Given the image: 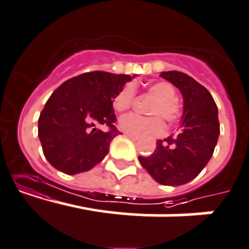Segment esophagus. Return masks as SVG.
<instances>
[{
	"mask_svg": "<svg viewBox=\"0 0 249 249\" xmlns=\"http://www.w3.org/2000/svg\"><path fill=\"white\" fill-rule=\"evenodd\" d=\"M126 136L128 137V138H131L132 141H138L139 139V137H136V136H133V134H129V133H126Z\"/></svg>",
	"mask_w": 249,
	"mask_h": 249,
	"instance_id": "obj_1",
	"label": "esophagus"
}]
</instances>
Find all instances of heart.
<instances>
[{
	"label": "heart",
	"mask_w": 249,
	"mask_h": 249,
	"mask_svg": "<svg viewBox=\"0 0 249 249\" xmlns=\"http://www.w3.org/2000/svg\"><path fill=\"white\" fill-rule=\"evenodd\" d=\"M149 93L155 96L150 107V113L154 116H141L136 113L122 116L118 121L121 131L133 134L136 137H156L165 132V122L174 123L179 120L182 107L176 99L175 88L167 82H154L148 87ZM134 100V88L128 84L116 95L113 107L118 112L128 110Z\"/></svg>",
	"instance_id": "b5f03b06"
}]
</instances>
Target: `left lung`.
<instances>
[{"instance_id": "left-lung-1", "label": "left lung", "mask_w": 249, "mask_h": 249, "mask_svg": "<svg viewBox=\"0 0 249 249\" xmlns=\"http://www.w3.org/2000/svg\"><path fill=\"white\" fill-rule=\"evenodd\" d=\"M160 77L182 94L181 132L159 139L155 151L138 160L158 183L182 186L196 178L212 159L220 134L217 106L212 94L189 75L169 71L160 73Z\"/></svg>"}]
</instances>
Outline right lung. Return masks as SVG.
<instances>
[{"label": "right lung", "mask_w": 249, "mask_h": 249, "mask_svg": "<svg viewBox=\"0 0 249 249\" xmlns=\"http://www.w3.org/2000/svg\"><path fill=\"white\" fill-rule=\"evenodd\" d=\"M108 72L83 73L66 80L45 104L37 134L47 161L58 171L75 175L103 161L120 132L113 100L132 78ZM105 124L110 130L97 128Z\"/></svg>", "instance_id": "obj_1"}]
</instances>
